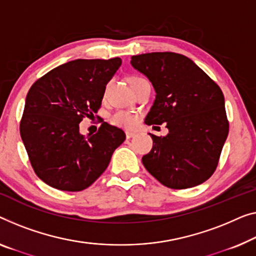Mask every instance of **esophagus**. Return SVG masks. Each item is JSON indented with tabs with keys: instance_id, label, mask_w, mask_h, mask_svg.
I'll list each match as a JSON object with an SVG mask.
<instances>
[{
	"instance_id": "esophagus-1",
	"label": "esophagus",
	"mask_w": 256,
	"mask_h": 256,
	"mask_svg": "<svg viewBox=\"0 0 256 256\" xmlns=\"http://www.w3.org/2000/svg\"><path fill=\"white\" fill-rule=\"evenodd\" d=\"M125 136H126V139H131V138H133V136H136V132L125 131Z\"/></svg>"
}]
</instances>
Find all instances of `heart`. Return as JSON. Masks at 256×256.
<instances>
[{
    "mask_svg": "<svg viewBox=\"0 0 256 256\" xmlns=\"http://www.w3.org/2000/svg\"><path fill=\"white\" fill-rule=\"evenodd\" d=\"M142 79V78H133L132 82H136V80ZM110 123L115 126L122 128H132L136 126V117L133 114L128 112H124V110H117L110 116Z\"/></svg>",
    "mask_w": 256,
    "mask_h": 256,
    "instance_id": "1",
    "label": "heart"
}]
</instances>
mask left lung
<instances>
[{
  "mask_svg": "<svg viewBox=\"0 0 256 256\" xmlns=\"http://www.w3.org/2000/svg\"><path fill=\"white\" fill-rule=\"evenodd\" d=\"M132 66L150 79L155 101L144 123H166V136L150 134L152 148L142 163L169 188L200 185L218 164L228 122L220 86L192 60L176 52L131 57Z\"/></svg>",
  "mask_w": 256,
  "mask_h": 256,
  "instance_id": "obj_1",
  "label": "left lung"
}]
</instances>
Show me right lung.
<instances>
[{"label": "right lung", "mask_w": 256, "mask_h": 256, "mask_svg": "<svg viewBox=\"0 0 256 256\" xmlns=\"http://www.w3.org/2000/svg\"><path fill=\"white\" fill-rule=\"evenodd\" d=\"M120 57L74 60L52 68L30 87L20 120V136L34 172L52 188L78 192L104 174L125 133L108 123L86 136L79 123L100 109Z\"/></svg>", "instance_id": "obj_1"}]
</instances>
